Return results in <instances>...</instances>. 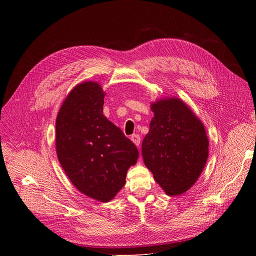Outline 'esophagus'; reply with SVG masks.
I'll return each mask as SVG.
<instances>
[{"label":"esophagus","instance_id":"34e87169","mask_svg":"<svg viewBox=\"0 0 256 256\" xmlns=\"http://www.w3.org/2000/svg\"><path fill=\"white\" fill-rule=\"evenodd\" d=\"M130 140L132 141V143L135 144L136 146H139V145H140V136H139V135H132Z\"/></svg>","mask_w":256,"mask_h":256}]
</instances>
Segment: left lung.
Here are the masks:
<instances>
[{"label": "left lung", "instance_id": "8db88e82", "mask_svg": "<svg viewBox=\"0 0 256 256\" xmlns=\"http://www.w3.org/2000/svg\"><path fill=\"white\" fill-rule=\"evenodd\" d=\"M154 117L142 142V156L169 196L182 195L197 182L208 156L204 124L178 98L152 102Z\"/></svg>", "mask_w": 256, "mask_h": 256}]
</instances>
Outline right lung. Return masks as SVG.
<instances>
[{
    "instance_id": "right-lung-1",
    "label": "right lung",
    "mask_w": 256,
    "mask_h": 256,
    "mask_svg": "<svg viewBox=\"0 0 256 256\" xmlns=\"http://www.w3.org/2000/svg\"><path fill=\"white\" fill-rule=\"evenodd\" d=\"M106 93L98 82L78 84L56 119V152L72 184L84 195L108 202L126 184L139 152L102 114Z\"/></svg>"
}]
</instances>
